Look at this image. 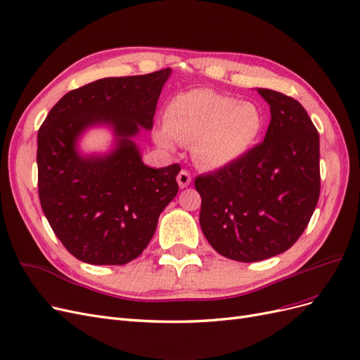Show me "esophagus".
I'll return each instance as SVG.
<instances>
[{
    "mask_svg": "<svg viewBox=\"0 0 360 360\" xmlns=\"http://www.w3.org/2000/svg\"><path fill=\"white\" fill-rule=\"evenodd\" d=\"M191 180H192V177H191V174H189L188 171L181 169V171L179 172L177 183H179V186H180L181 189H183V188H188L189 184H191Z\"/></svg>",
    "mask_w": 360,
    "mask_h": 360,
    "instance_id": "1",
    "label": "esophagus"
}]
</instances>
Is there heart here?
<instances>
[{
    "instance_id": "b5f03b06",
    "label": "heart",
    "mask_w": 360,
    "mask_h": 360,
    "mask_svg": "<svg viewBox=\"0 0 360 360\" xmlns=\"http://www.w3.org/2000/svg\"><path fill=\"white\" fill-rule=\"evenodd\" d=\"M266 126L259 105L238 101L213 90L195 89L174 96L167 106L165 124L155 132L167 150L191 146L193 158L207 168H225L254 148Z\"/></svg>"
}]
</instances>
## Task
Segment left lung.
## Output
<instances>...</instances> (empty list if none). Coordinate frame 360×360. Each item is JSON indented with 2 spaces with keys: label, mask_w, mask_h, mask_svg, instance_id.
<instances>
[{
  "label": "left lung",
  "mask_w": 360,
  "mask_h": 360,
  "mask_svg": "<svg viewBox=\"0 0 360 360\" xmlns=\"http://www.w3.org/2000/svg\"><path fill=\"white\" fill-rule=\"evenodd\" d=\"M257 91L270 106L263 143L233 165L195 179L205 238L242 263L290 249L320 197V136L308 112L290 96Z\"/></svg>",
  "instance_id": "1"
}]
</instances>
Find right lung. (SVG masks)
<instances>
[{"label":"right lung","instance_id":"add662e5","mask_svg":"<svg viewBox=\"0 0 360 360\" xmlns=\"http://www.w3.org/2000/svg\"><path fill=\"white\" fill-rule=\"evenodd\" d=\"M171 69L103 78L64 94L37 135L39 198L51 228L84 263L123 266L143 254L163 209L179 192V163L144 165L134 138L151 130ZM113 130L115 147L84 155L86 129Z\"/></svg>","mask_w":360,"mask_h":360}]
</instances>
